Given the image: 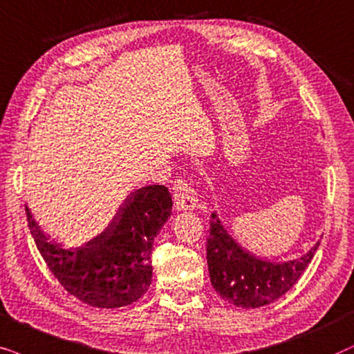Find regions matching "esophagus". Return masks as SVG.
<instances>
[{"label":"esophagus","instance_id":"esophagus-1","mask_svg":"<svg viewBox=\"0 0 354 354\" xmlns=\"http://www.w3.org/2000/svg\"><path fill=\"white\" fill-rule=\"evenodd\" d=\"M173 197L178 210H194L197 207V194L185 178L173 183Z\"/></svg>","mask_w":354,"mask_h":354}]
</instances>
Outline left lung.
Returning <instances> with one entry per match:
<instances>
[{"instance_id": "8db88e82", "label": "left lung", "mask_w": 354, "mask_h": 354, "mask_svg": "<svg viewBox=\"0 0 354 354\" xmlns=\"http://www.w3.org/2000/svg\"><path fill=\"white\" fill-rule=\"evenodd\" d=\"M207 238V263L216 293L238 308H261L293 288L313 261L319 244L288 262L262 261L249 254L230 236L218 215H210Z\"/></svg>"}]
</instances>
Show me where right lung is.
I'll return each instance as SVG.
<instances>
[{"label":"right lung","instance_id":"right-lung-1","mask_svg":"<svg viewBox=\"0 0 354 354\" xmlns=\"http://www.w3.org/2000/svg\"><path fill=\"white\" fill-rule=\"evenodd\" d=\"M171 194L162 185L126 197L105 232L77 248H64L41 232L26 207L27 223L41 257L61 286L95 308L129 306L152 281L153 238L171 215Z\"/></svg>","mask_w":354,"mask_h":354}]
</instances>
